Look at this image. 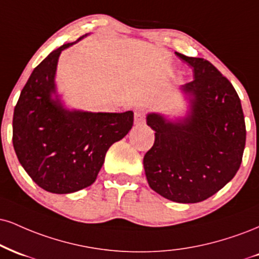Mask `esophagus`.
<instances>
[{
	"label": "esophagus",
	"mask_w": 259,
	"mask_h": 259,
	"mask_svg": "<svg viewBox=\"0 0 259 259\" xmlns=\"http://www.w3.org/2000/svg\"><path fill=\"white\" fill-rule=\"evenodd\" d=\"M134 120H135V124L136 125H142V124H145L146 121V116L145 113H143L142 111H135V118H134Z\"/></svg>",
	"instance_id": "obj_1"
}]
</instances>
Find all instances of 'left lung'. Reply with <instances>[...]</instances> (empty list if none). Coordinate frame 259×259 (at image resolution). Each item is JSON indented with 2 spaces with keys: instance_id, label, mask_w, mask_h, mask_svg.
<instances>
[{
  "instance_id": "1",
  "label": "left lung",
  "mask_w": 259,
  "mask_h": 259,
  "mask_svg": "<svg viewBox=\"0 0 259 259\" xmlns=\"http://www.w3.org/2000/svg\"><path fill=\"white\" fill-rule=\"evenodd\" d=\"M193 67L194 80L181 87L189 100L182 119L148 113L154 145L143 157L148 185L171 201L210 198L238 172L246 126L234 87L210 61L177 54Z\"/></svg>"
}]
</instances>
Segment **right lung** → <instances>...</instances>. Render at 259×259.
<instances>
[{"label": "right lung", "mask_w": 259, "mask_h": 259, "mask_svg": "<svg viewBox=\"0 0 259 259\" xmlns=\"http://www.w3.org/2000/svg\"><path fill=\"white\" fill-rule=\"evenodd\" d=\"M76 42L53 51L32 71L14 108L13 146L18 159L33 182L55 194L93 185L108 148L123 139L134 123L133 111L94 113L67 110L61 104L55 87L58 60L61 52Z\"/></svg>", "instance_id": "right-lung-1"}]
</instances>
